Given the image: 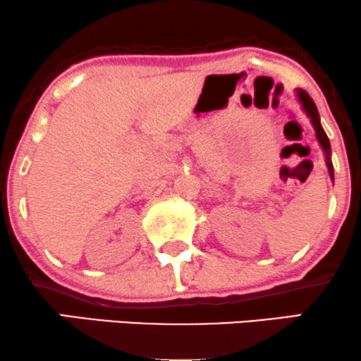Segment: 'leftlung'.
<instances>
[{"label":"left lung","mask_w":361,"mask_h":361,"mask_svg":"<svg viewBox=\"0 0 361 361\" xmlns=\"http://www.w3.org/2000/svg\"><path fill=\"white\" fill-rule=\"evenodd\" d=\"M297 98H299L302 109H304L305 114H307V117L310 118V122H312L314 130H316V137L319 140V144H321L322 151H324L327 171H329L331 180H334L333 161H331V144H329V139H327L324 128H322V126H321V120H319V111H317L316 103L312 102V98L309 97L307 91H304V90H297Z\"/></svg>","instance_id":"left-lung-1"}]
</instances>
